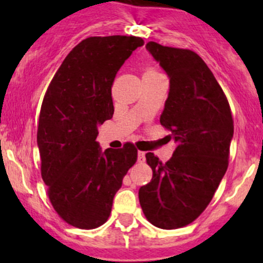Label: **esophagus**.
I'll list each match as a JSON object with an SVG mask.
<instances>
[{"instance_id":"34e87169","label":"esophagus","mask_w":263,"mask_h":263,"mask_svg":"<svg viewBox=\"0 0 263 263\" xmlns=\"http://www.w3.org/2000/svg\"><path fill=\"white\" fill-rule=\"evenodd\" d=\"M137 155H138V156H137V161L140 162V163H143L144 159H146V156H144V155H146V153L142 152V151H138Z\"/></svg>"}]
</instances>
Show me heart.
Returning <instances> with one entry per match:
<instances>
[{"label": "heart", "instance_id": "b5f03b06", "mask_svg": "<svg viewBox=\"0 0 263 263\" xmlns=\"http://www.w3.org/2000/svg\"><path fill=\"white\" fill-rule=\"evenodd\" d=\"M144 74H159V71L155 68H151V66H148V68L144 69Z\"/></svg>", "mask_w": 263, "mask_h": 263}]
</instances>
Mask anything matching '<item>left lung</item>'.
I'll return each mask as SVG.
<instances>
[{
	"instance_id": "obj_1",
	"label": "left lung",
	"mask_w": 263,
	"mask_h": 263,
	"mask_svg": "<svg viewBox=\"0 0 263 263\" xmlns=\"http://www.w3.org/2000/svg\"><path fill=\"white\" fill-rule=\"evenodd\" d=\"M146 48L170 77L159 121L177 147L165 163L147 153L153 177L138 198L151 224L172 230L194 221L213 199L228 170L234 120L221 86L197 53L156 42Z\"/></svg>"
}]
</instances>
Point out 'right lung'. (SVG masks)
<instances>
[{"instance_id":"1","label":"right lung","mask_w":263,"mask_h":263,"mask_svg":"<svg viewBox=\"0 0 263 263\" xmlns=\"http://www.w3.org/2000/svg\"><path fill=\"white\" fill-rule=\"evenodd\" d=\"M134 35L89 37L73 48L45 92L37 142L41 173L57 214L69 225L96 229L107 221L114 197L137 161L127 142L104 153L98 126L114 115L115 77L135 49Z\"/></svg>"}]
</instances>
